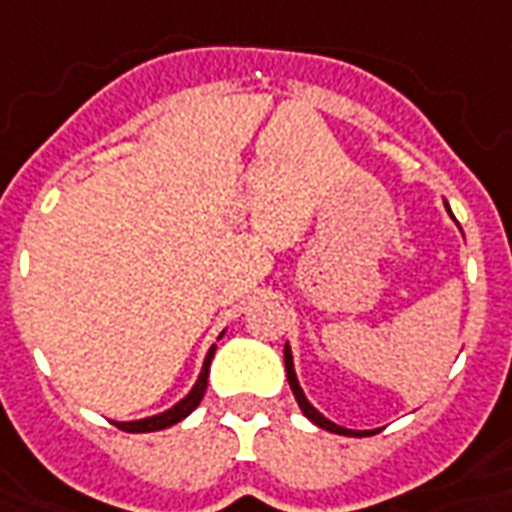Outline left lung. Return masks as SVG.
<instances>
[{"mask_svg": "<svg viewBox=\"0 0 512 512\" xmlns=\"http://www.w3.org/2000/svg\"><path fill=\"white\" fill-rule=\"evenodd\" d=\"M285 374H288V385H291L293 396H296V402H299V407H302V413H305L313 424H318L321 430H330V432H338V435H352V438H363V435H368V432H355V430H343V427H338V424H332V421H327V418L318 413L316 407L310 405L305 399V393H302V388H299V380H296V371H293V357H291V349L285 346Z\"/></svg>", "mask_w": 512, "mask_h": 512, "instance_id": "8db88e82", "label": "left lung"}]
</instances>
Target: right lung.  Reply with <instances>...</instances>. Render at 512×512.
Returning a JSON list of instances; mask_svg holds the SVG:
<instances>
[{
    "mask_svg": "<svg viewBox=\"0 0 512 512\" xmlns=\"http://www.w3.org/2000/svg\"><path fill=\"white\" fill-rule=\"evenodd\" d=\"M213 352H216V346L207 352L205 366H202V374H199V380H196L194 391L188 393L180 405H174L171 410H166V413H160V416L141 418V421H124V424L119 421L116 427L124 432H157V430H166V427H171V424H177V421H182L185 416H191L196 407H199V402H202V396H205V391H207V371H210Z\"/></svg>",
    "mask_w": 512,
    "mask_h": 512,
    "instance_id": "obj_1",
    "label": "right lung"
}]
</instances>
